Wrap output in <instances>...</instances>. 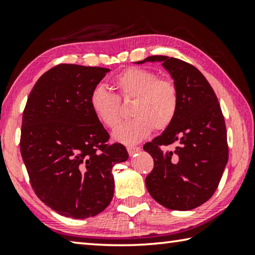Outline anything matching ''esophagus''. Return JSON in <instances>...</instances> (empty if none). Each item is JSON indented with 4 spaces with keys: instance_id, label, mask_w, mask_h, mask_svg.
<instances>
[{
    "instance_id": "1",
    "label": "esophagus",
    "mask_w": 255,
    "mask_h": 255,
    "mask_svg": "<svg viewBox=\"0 0 255 255\" xmlns=\"http://www.w3.org/2000/svg\"><path fill=\"white\" fill-rule=\"evenodd\" d=\"M139 147L138 146H127V151L129 153V155H134L135 153L139 152Z\"/></svg>"
}]
</instances>
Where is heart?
Returning a JSON list of instances; mask_svg holds the SVG:
<instances>
[{
	"mask_svg": "<svg viewBox=\"0 0 255 255\" xmlns=\"http://www.w3.org/2000/svg\"><path fill=\"white\" fill-rule=\"evenodd\" d=\"M117 94L103 86L93 88L90 106L101 124L115 128L123 118L120 101L131 102V121L121 125L113 138L124 144H135L155 130H163L172 124L178 111L179 93L171 78L159 77L155 71L143 68H127L113 79Z\"/></svg>",
	"mask_w": 255,
	"mask_h": 255,
	"instance_id": "obj_1",
	"label": "heart"
}]
</instances>
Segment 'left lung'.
<instances>
[{
	"label": "left lung",
	"instance_id": "1",
	"mask_svg": "<svg viewBox=\"0 0 255 255\" xmlns=\"http://www.w3.org/2000/svg\"><path fill=\"white\" fill-rule=\"evenodd\" d=\"M161 61L179 93L172 124L144 145L154 160L145 178L157 203L170 210L195 209L215 194L228 161L227 130L217 95L202 72L183 60L152 55L143 61ZM171 143L175 149L165 150Z\"/></svg>",
	"mask_w": 255,
	"mask_h": 255
}]
</instances>
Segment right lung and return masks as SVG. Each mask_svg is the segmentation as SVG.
I'll return each instance as SVG.
<instances>
[{"instance_id": "1", "label": "right lung", "mask_w": 255, "mask_h": 255, "mask_svg": "<svg viewBox=\"0 0 255 255\" xmlns=\"http://www.w3.org/2000/svg\"><path fill=\"white\" fill-rule=\"evenodd\" d=\"M110 70L61 63L39 77L22 113L20 152L38 199L59 215L85 219L113 197L112 168L128 159L90 106Z\"/></svg>"}]
</instances>
